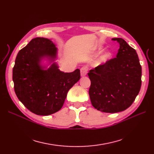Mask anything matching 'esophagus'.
Listing matches in <instances>:
<instances>
[{
  "instance_id": "1",
  "label": "esophagus",
  "mask_w": 154,
  "mask_h": 154,
  "mask_svg": "<svg viewBox=\"0 0 154 154\" xmlns=\"http://www.w3.org/2000/svg\"><path fill=\"white\" fill-rule=\"evenodd\" d=\"M80 72H81V76H85L87 75V69L85 67H82L80 69Z\"/></svg>"
}]
</instances>
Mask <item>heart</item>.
<instances>
[{"label": "heart", "instance_id": "b5f03b06", "mask_svg": "<svg viewBox=\"0 0 154 154\" xmlns=\"http://www.w3.org/2000/svg\"><path fill=\"white\" fill-rule=\"evenodd\" d=\"M102 49H103V48L101 47V46L100 47H98L97 52V53L100 52ZM111 58H112L111 52H110L109 51H105V52H104L96 60L95 62L94 63V66L95 67H101L102 66H105V65L111 59Z\"/></svg>", "mask_w": 154, "mask_h": 154}]
</instances>
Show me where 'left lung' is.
<instances>
[{"label":"left lung","mask_w":154,"mask_h":154,"mask_svg":"<svg viewBox=\"0 0 154 154\" xmlns=\"http://www.w3.org/2000/svg\"><path fill=\"white\" fill-rule=\"evenodd\" d=\"M116 58L88 73L92 106L106 113L122 112L132 104L141 86L142 69L136 50L121 38Z\"/></svg>","instance_id":"left-lung-1"}]
</instances>
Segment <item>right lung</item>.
Here are the masks:
<instances>
[{
	"mask_svg": "<svg viewBox=\"0 0 154 154\" xmlns=\"http://www.w3.org/2000/svg\"><path fill=\"white\" fill-rule=\"evenodd\" d=\"M57 58L56 45L42 37L32 39L17 56L13 69L15 92L22 104L36 115L49 116L61 109L68 91L80 79V69L60 71Z\"/></svg>",
	"mask_w": 154,
	"mask_h": 154,
	"instance_id": "add662e5",
	"label": "right lung"
}]
</instances>
